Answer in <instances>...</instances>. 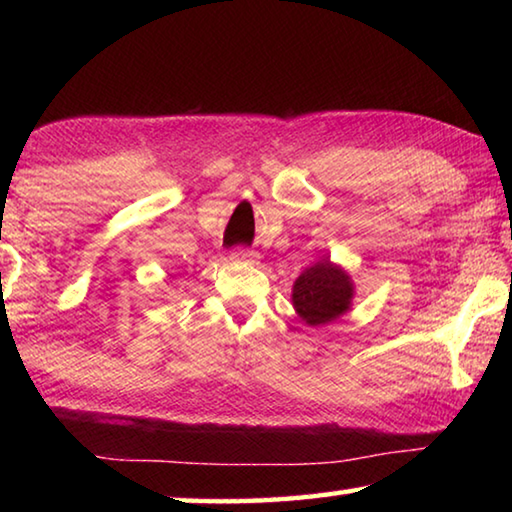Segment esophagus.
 I'll return each instance as SVG.
<instances>
[{"instance_id": "1", "label": "esophagus", "mask_w": 512, "mask_h": 512, "mask_svg": "<svg viewBox=\"0 0 512 512\" xmlns=\"http://www.w3.org/2000/svg\"><path fill=\"white\" fill-rule=\"evenodd\" d=\"M230 259H232V262H239V264H244V262H253L255 255L250 253L248 248H235V250H232Z\"/></svg>"}]
</instances>
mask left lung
I'll return each instance as SVG.
<instances>
[{
    "mask_svg": "<svg viewBox=\"0 0 512 512\" xmlns=\"http://www.w3.org/2000/svg\"><path fill=\"white\" fill-rule=\"evenodd\" d=\"M352 300V282L339 266L320 259L293 284V307L307 325H325L345 314Z\"/></svg>",
    "mask_w": 512,
    "mask_h": 512,
    "instance_id": "left-lung-1",
    "label": "left lung"
}]
</instances>
